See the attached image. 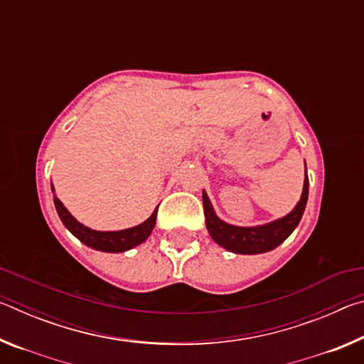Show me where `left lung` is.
Segmentation results:
<instances>
[{
    "label": "left lung",
    "instance_id": "1",
    "mask_svg": "<svg viewBox=\"0 0 364 364\" xmlns=\"http://www.w3.org/2000/svg\"><path fill=\"white\" fill-rule=\"evenodd\" d=\"M308 200V175L305 168L304 191H301L300 200L294 207L292 212H289L286 217L278 218L269 223L258 226H234L226 223L217 217L213 210V205L208 199L207 193H202V202H204L205 213V226L210 237L221 247L234 252V254L255 255L269 252L278 247L286 239L291 236L292 231L297 228L301 215L305 212V205Z\"/></svg>",
    "mask_w": 364,
    "mask_h": 364
}]
</instances>
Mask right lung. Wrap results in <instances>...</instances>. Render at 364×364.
<instances>
[{
	"label": "right lung",
	"instance_id": "right-lung-1",
	"mask_svg": "<svg viewBox=\"0 0 364 364\" xmlns=\"http://www.w3.org/2000/svg\"><path fill=\"white\" fill-rule=\"evenodd\" d=\"M51 191L54 193L53 183H51ZM54 205H56L60 221H63L64 226L78 239L80 242H83L91 249H96L101 252H110V254L127 252L133 247H136L139 244H143L146 239L151 236L154 226H156V218H157V208H156L151 217L138 226L128 228V230H120V231H96L82 225L80 221L73 218L72 213L67 210L63 202L56 197V194H54Z\"/></svg>",
	"mask_w": 364,
	"mask_h": 364
}]
</instances>
